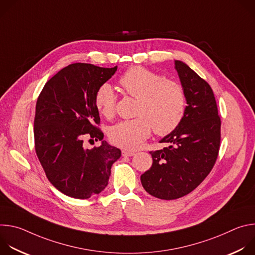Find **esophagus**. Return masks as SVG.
Masks as SVG:
<instances>
[{"mask_svg":"<svg viewBox=\"0 0 255 255\" xmlns=\"http://www.w3.org/2000/svg\"><path fill=\"white\" fill-rule=\"evenodd\" d=\"M134 154H135L134 151H129V150H123L122 151L123 156H133Z\"/></svg>","mask_w":255,"mask_h":255,"instance_id":"esophagus-1","label":"esophagus"}]
</instances>
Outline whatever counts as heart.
<instances>
[{
	"mask_svg": "<svg viewBox=\"0 0 255 255\" xmlns=\"http://www.w3.org/2000/svg\"><path fill=\"white\" fill-rule=\"evenodd\" d=\"M129 96L138 99L132 120L121 121L110 128L109 137L118 146L137 149L152 131L167 135L177 128L187 109V95L179 83L142 66L128 68L119 80ZM98 112L106 118L115 114L116 96L111 85L102 84L94 98Z\"/></svg>",
	"mask_w": 255,
	"mask_h": 255,
	"instance_id": "1",
	"label": "heart"
}]
</instances>
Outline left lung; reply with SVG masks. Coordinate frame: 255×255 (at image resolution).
<instances>
[{"label":"left lung","instance_id":"left-lung-1","mask_svg":"<svg viewBox=\"0 0 255 255\" xmlns=\"http://www.w3.org/2000/svg\"><path fill=\"white\" fill-rule=\"evenodd\" d=\"M175 69L187 95L185 116L175 130L159 142L163 149L150 151L151 167L140 179L148 194L174 200L194 191L212 170L220 149L221 120L210 85L185 62Z\"/></svg>","mask_w":255,"mask_h":255}]
</instances>
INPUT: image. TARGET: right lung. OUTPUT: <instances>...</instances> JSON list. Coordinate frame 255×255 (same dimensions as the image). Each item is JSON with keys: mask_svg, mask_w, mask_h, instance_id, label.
<instances>
[{"mask_svg": "<svg viewBox=\"0 0 255 255\" xmlns=\"http://www.w3.org/2000/svg\"><path fill=\"white\" fill-rule=\"evenodd\" d=\"M117 66L72 63L53 76L42 89L34 119L35 151L48 180L62 194L89 199L108 185L112 164L121 150L106 141L85 150L82 138H104L94 98L97 89L110 80Z\"/></svg>", "mask_w": 255, "mask_h": 255, "instance_id": "1", "label": "right lung"}]
</instances>
